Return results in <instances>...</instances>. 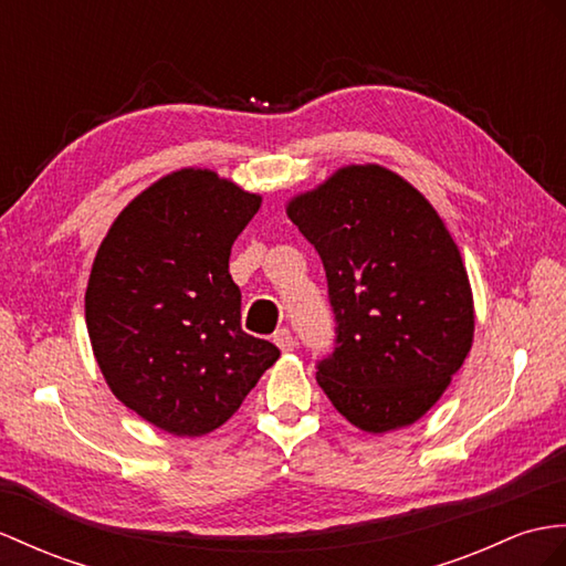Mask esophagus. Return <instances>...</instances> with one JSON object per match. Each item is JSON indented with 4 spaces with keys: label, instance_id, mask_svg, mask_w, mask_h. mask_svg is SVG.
Here are the masks:
<instances>
[{
    "label": "esophagus",
    "instance_id": "1",
    "mask_svg": "<svg viewBox=\"0 0 566 566\" xmlns=\"http://www.w3.org/2000/svg\"><path fill=\"white\" fill-rule=\"evenodd\" d=\"M273 343L275 346H279L283 353H291L293 348H295V338H293V334L287 328H279L273 334Z\"/></svg>",
    "mask_w": 566,
    "mask_h": 566
}]
</instances>
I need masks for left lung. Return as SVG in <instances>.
Segmentation results:
<instances>
[{"instance_id": "left-lung-1", "label": "left lung", "mask_w": 566, "mask_h": 566, "mask_svg": "<svg viewBox=\"0 0 566 566\" xmlns=\"http://www.w3.org/2000/svg\"><path fill=\"white\" fill-rule=\"evenodd\" d=\"M324 261L336 348L316 365L328 401L357 430L418 422L473 346L471 281L444 220L408 179L346 165L285 206Z\"/></svg>"}]
</instances>
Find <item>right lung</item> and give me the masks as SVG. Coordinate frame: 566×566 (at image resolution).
Wrapping results in <instances>:
<instances>
[{
  "mask_svg": "<svg viewBox=\"0 0 566 566\" xmlns=\"http://www.w3.org/2000/svg\"><path fill=\"white\" fill-rule=\"evenodd\" d=\"M261 197L209 168H182L109 226L86 287L95 363L119 401L158 430L201 437L232 418L279 360L240 326L232 242Z\"/></svg>",
  "mask_w": 566,
  "mask_h": 566,
  "instance_id": "obj_1",
  "label": "right lung"
}]
</instances>
